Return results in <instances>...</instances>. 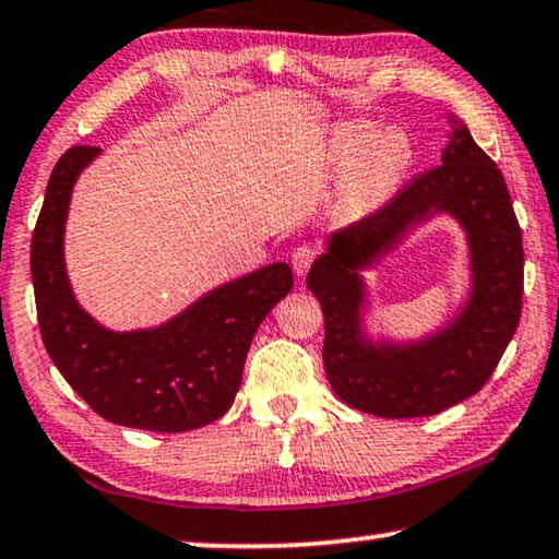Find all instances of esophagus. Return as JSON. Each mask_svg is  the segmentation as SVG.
I'll use <instances>...</instances> for the list:
<instances>
[{
	"instance_id": "obj_1",
	"label": "esophagus",
	"mask_w": 559,
	"mask_h": 559,
	"mask_svg": "<svg viewBox=\"0 0 559 559\" xmlns=\"http://www.w3.org/2000/svg\"><path fill=\"white\" fill-rule=\"evenodd\" d=\"M316 255L319 253H316V248L311 243H301L290 251V265H294L296 276H306L308 269H311L316 261Z\"/></svg>"
}]
</instances>
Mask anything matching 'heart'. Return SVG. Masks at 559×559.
Wrapping results in <instances>:
<instances>
[{"label":"heart","instance_id":"1","mask_svg":"<svg viewBox=\"0 0 559 559\" xmlns=\"http://www.w3.org/2000/svg\"><path fill=\"white\" fill-rule=\"evenodd\" d=\"M364 136L361 128H346L338 138L341 153H354L346 165L344 186L346 203L352 207H373L386 200L412 160L409 143L399 130L373 132L366 141Z\"/></svg>","mask_w":559,"mask_h":559}]
</instances>
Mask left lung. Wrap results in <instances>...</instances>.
<instances>
[{"label": "left lung", "mask_w": 559, "mask_h": 559, "mask_svg": "<svg viewBox=\"0 0 559 559\" xmlns=\"http://www.w3.org/2000/svg\"><path fill=\"white\" fill-rule=\"evenodd\" d=\"M437 210L452 212L471 236V304L435 337L377 349L360 333L362 287L355 271ZM306 286L323 308V366L341 402L384 419L431 416L464 402L495 373L522 313V228L502 173L469 130L454 128L441 165L331 236Z\"/></svg>", "instance_id": "8db88e82"}]
</instances>
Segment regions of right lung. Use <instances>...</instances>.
I'll return each mask as SVG.
<instances>
[{
  "mask_svg": "<svg viewBox=\"0 0 559 559\" xmlns=\"http://www.w3.org/2000/svg\"><path fill=\"white\" fill-rule=\"evenodd\" d=\"M97 153L74 145L57 160L32 233L41 341L67 384L103 419L168 435L205 427L230 409L255 331L294 286V273L271 263L211 290L157 329H103L74 301L62 258L72 186Z\"/></svg>",
  "mask_w": 559,
  "mask_h": 559,
  "instance_id": "add662e5",
  "label": "right lung"
}]
</instances>
